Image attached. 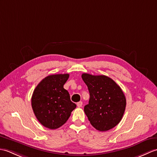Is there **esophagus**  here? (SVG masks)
Masks as SVG:
<instances>
[{"label": "esophagus", "mask_w": 157, "mask_h": 157, "mask_svg": "<svg viewBox=\"0 0 157 157\" xmlns=\"http://www.w3.org/2000/svg\"><path fill=\"white\" fill-rule=\"evenodd\" d=\"M82 105H83V103H82V101H79V102H78V103H77V106H78V107H82Z\"/></svg>", "instance_id": "obj_1"}]
</instances>
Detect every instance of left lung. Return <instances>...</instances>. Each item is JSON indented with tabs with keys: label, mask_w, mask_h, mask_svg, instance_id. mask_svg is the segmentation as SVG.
I'll use <instances>...</instances> for the list:
<instances>
[{
	"label": "left lung",
	"mask_w": 157,
	"mask_h": 157,
	"mask_svg": "<svg viewBox=\"0 0 157 157\" xmlns=\"http://www.w3.org/2000/svg\"><path fill=\"white\" fill-rule=\"evenodd\" d=\"M82 78L90 93L84 112L91 125L101 132L113 128L121 121L126 106L121 88L106 75L83 73Z\"/></svg>",
	"instance_id": "8db88e82"
}]
</instances>
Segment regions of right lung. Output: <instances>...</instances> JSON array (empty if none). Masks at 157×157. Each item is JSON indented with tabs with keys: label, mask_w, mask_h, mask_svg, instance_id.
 <instances>
[{
	"label": "right lung",
	"mask_w": 157,
	"mask_h": 157,
	"mask_svg": "<svg viewBox=\"0 0 157 157\" xmlns=\"http://www.w3.org/2000/svg\"><path fill=\"white\" fill-rule=\"evenodd\" d=\"M69 75L55 74L46 77L39 83L32 96V107L41 124L51 129L66 123L76 107L68 91L63 88Z\"/></svg>",
	"instance_id": "add662e5"
}]
</instances>
